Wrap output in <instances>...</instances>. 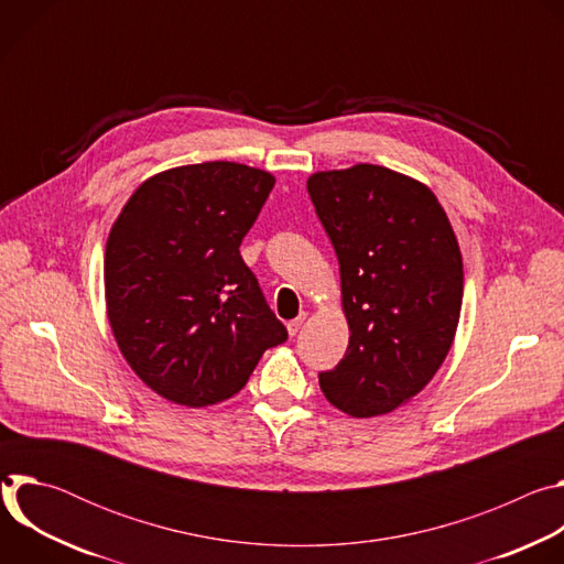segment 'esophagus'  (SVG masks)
Here are the masks:
<instances>
[{
  "label": "esophagus",
  "instance_id": "1",
  "mask_svg": "<svg viewBox=\"0 0 564 564\" xmlns=\"http://www.w3.org/2000/svg\"><path fill=\"white\" fill-rule=\"evenodd\" d=\"M305 321H307V312H301L296 318H292L290 324H288V335L294 337V335L301 330V326L305 324Z\"/></svg>",
  "mask_w": 564,
  "mask_h": 564
}]
</instances>
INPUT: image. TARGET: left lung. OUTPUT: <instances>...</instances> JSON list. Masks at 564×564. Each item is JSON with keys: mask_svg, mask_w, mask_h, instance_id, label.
<instances>
[{"mask_svg": "<svg viewBox=\"0 0 564 564\" xmlns=\"http://www.w3.org/2000/svg\"><path fill=\"white\" fill-rule=\"evenodd\" d=\"M307 194L339 259L348 350L318 386L350 417L404 406L444 364L464 268L451 220L420 181L359 163L316 172Z\"/></svg>", "mask_w": 564, "mask_h": 564, "instance_id": "left-lung-1", "label": "left lung"}]
</instances>
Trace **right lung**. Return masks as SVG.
<instances>
[{
	"label": "right lung",
	"mask_w": 564,
	"mask_h": 564,
	"mask_svg": "<svg viewBox=\"0 0 564 564\" xmlns=\"http://www.w3.org/2000/svg\"><path fill=\"white\" fill-rule=\"evenodd\" d=\"M274 187L270 172L227 160L147 178L105 250L116 344L160 397L205 409L243 388L288 330L238 248Z\"/></svg>",
	"instance_id": "add662e5"
}]
</instances>
